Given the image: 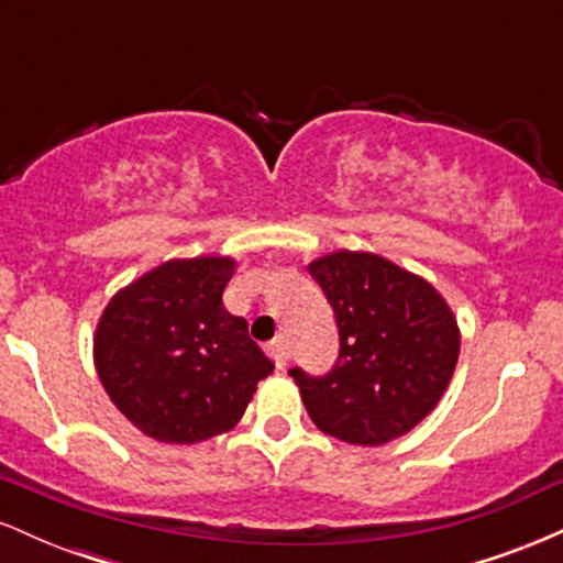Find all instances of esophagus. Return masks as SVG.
Instances as JSON below:
<instances>
[{"label": "esophagus", "mask_w": 563, "mask_h": 563, "mask_svg": "<svg viewBox=\"0 0 563 563\" xmlns=\"http://www.w3.org/2000/svg\"><path fill=\"white\" fill-rule=\"evenodd\" d=\"M267 354L275 360L277 367H286V363H288L286 341H283V339H273V341H269V344H267Z\"/></svg>", "instance_id": "1"}]
</instances>
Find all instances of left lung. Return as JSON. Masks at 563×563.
Wrapping results in <instances>:
<instances>
[{
  "instance_id": "8db88e82",
  "label": "left lung",
  "mask_w": 563,
  "mask_h": 563,
  "mask_svg": "<svg viewBox=\"0 0 563 563\" xmlns=\"http://www.w3.org/2000/svg\"><path fill=\"white\" fill-rule=\"evenodd\" d=\"M333 307L339 357L322 376L290 367L309 418L349 444H384L421 423L448 389L461 333L442 296L389 260L335 251L309 264Z\"/></svg>"
}]
</instances>
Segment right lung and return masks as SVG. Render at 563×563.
Instances as JSON below:
<instances>
[{
  "label": "right lung",
  "instance_id": "obj_1",
  "mask_svg": "<svg viewBox=\"0 0 563 563\" xmlns=\"http://www.w3.org/2000/svg\"><path fill=\"white\" fill-rule=\"evenodd\" d=\"M235 262L174 260L113 296L95 335L97 376L142 434L192 444L241 421L273 363L224 309Z\"/></svg>",
  "mask_w": 563,
  "mask_h": 563
}]
</instances>
